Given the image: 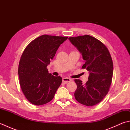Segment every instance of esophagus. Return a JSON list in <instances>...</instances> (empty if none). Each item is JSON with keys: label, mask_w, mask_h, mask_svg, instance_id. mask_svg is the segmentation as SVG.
<instances>
[{"label": "esophagus", "mask_w": 130, "mask_h": 130, "mask_svg": "<svg viewBox=\"0 0 130 130\" xmlns=\"http://www.w3.org/2000/svg\"><path fill=\"white\" fill-rule=\"evenodd\" d=\"M71 81V79H70V78H63L62 79V82L64 83L65 84H67L68 82H70Z\"/></svg>", "instance_id": "34e87169"}]
</instances>
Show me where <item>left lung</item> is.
Segmentation results:
<instances>
[{"instance_id":"obj_1","label":"left lung","mask_w":130,"mask_h":130,"mask_svg":"<svg viewBox=\"0 0 130 130\" xmlns=\"http://www.w3.org/2000/svg\"><path fill=\"white\" fill-rule=\"evenodd\" d=\"M69 40L85 60L82 68L89 73L88 80L84 84L80 80H75L77 89L74 96L80 103L94 106L106 96L112 83L113 64L111 54L103 43L91 36L72 37Z\"/></svg>"}]
</instances>
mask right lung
Listing matches in <instances>:
<instances>
[{"label": "right lung", "instance_id": "right-lung-1", "mask_svg": "<svg viewBox=\"0 0 130 130\" xmlns=\"http://www.w3.org/2000/svg\"><path fill=\"white\" fill-rule=\"evenodd\" d=\"M67 38L43 35L24 49L18 65L19 84L24 96L33 104L40 106L51 101L61 84V77L48 73L47 67Z\"/></svg>", "mask_w": 130, "mask_h": 130}]
</instances>
